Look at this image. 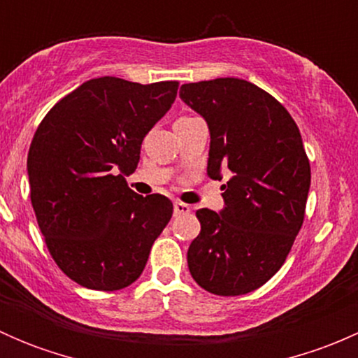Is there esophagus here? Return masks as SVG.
<instances>
[{
	"label": "esophagus",
	"mask_w": 358,
	"mask_h": 358,
	"mask_svg": "<svg viewBox=\"0 0 358 358\" xmlns=\"http://www.w3.org/2000/svg\"><path fill=\"white\" fill-rule=\"evenodd\" d=\"M173 211H175V216L187 215V213H190V206L185 204V202H175L173 204Z\"/></svg>",
	"instance_id": "obj_1"
}]
</instances>
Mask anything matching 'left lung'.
Listing matches in <instances>:
<instances>
[{
    "label": "left lung",
    "mask_w": 358,
    "mask_h": 358,
    "mask_svg": "<svg viewBox=\"0 0 358 358\" xmlns=\"http://www.w3.org/2000/svg\"><path fill=\"white\" fill-rule=\"evenodd\" d=\"M180 99L208 122V175H230L225 208L196 211L201 234L187 252L189 270L213 294H246L279 272L305 220L310 161L301 135L282 103L244 79L182 85Z\"/></svg>",
    "instance_id": "1"
}]
</instances>
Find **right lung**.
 Listing matches in <instances>:
<instances>
[{
    "mask_svg": "<svg viewBox=\"0 0 358 358\" xmlns=\"http://www.w3.org/2000/svg\"><path fill=\"white\" fill-rule=\"evenodd\" d=\"M178 83L90 79L39 122L27 156L31 202L46 248L79 286L135 282L173 215L161 194L133 192L124 176L147 133L175 102Z\"/></svg>",
    "mask_w": 358,
    "mask_h": 358,
    "instance_id": "right-lung-1",
    "label": "right lung"
}]
</instances>
